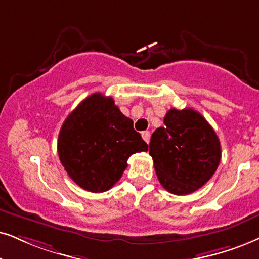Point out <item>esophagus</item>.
<instances>
[{
	"mask_svg": "<svg viewBox=\"0 0 259 259\" xmlns=\"http://www.w3.org/2000/svg\"><path fill=\"white\" fill-rule=\"evenodd\" d=\"M141 135H142V139L145 140L147 143H149V140H150V133L149 132H143L142 134H141Z\"/></svg>",
	"mask_w": 259,
	"mask_h": 259,
	"instance_id": "esophagus-1",
	"label": "esophagus"
}]
</instances>
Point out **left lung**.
<instances>
[{"mask_svg":"<svg viewBox=\"0 0 259 259\" xmlns=\"http://www.w3.org/2000/svg\"><path fill=\"white\" fill-rule=\"evenodd\" d=\"M163 123L149 143L156 176L171 194H192L217 171L220 141L204 117L192 109H171Z\"/></svg>","mask_w":259,"mask_h":259,"instance_id":"1","label":"left lung"}]
</instances>
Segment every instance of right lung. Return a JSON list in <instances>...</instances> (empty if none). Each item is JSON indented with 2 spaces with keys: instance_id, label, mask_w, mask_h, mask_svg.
I'll list each match as a JSON object with an SVG mask.
<instances>
[{
  "instance_id": "1",
  "label": "right lung",
  "mask_w": 259,
  "mask_h": 259,
  "mask_svg": "<svg viewBox=\"0 0 259 259\" xmlns=\"http://www.w3.org/2000/svg\"><path fill=\"white\" fill-rule=\"evenodd\" d=\"M133 124L112 98L101 93L87 97L67 117L58 135V156L80 188L107 191L120 179L129 156L148 150Z\"/></svg>"
}]
</instances>
